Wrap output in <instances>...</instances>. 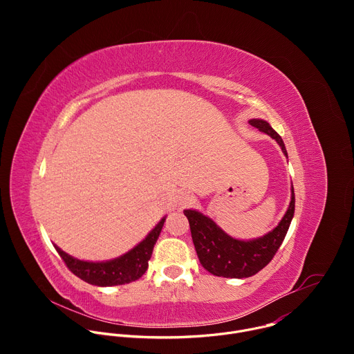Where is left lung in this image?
Wrapping results in <instances>:
<instances>
[{
  "label": "left lung",
  "instance_id": "left-lung-1",
  "mask_svg": "<svg viewBox=\"0 0 354 354\" xmlns=\"http://www.w3.org/2000/svg\"><path fill=\"white\" fill-rule=\"evenodd\" d=\"M249 124L274 138L287 157L281 137L268 122L252 119ZM294 189H291L290 206L280 224L268 235L254 241H238L228 236L214 221L198 212L185 210L183 213L189 220L192 239L201 266L218 277L243 279L257 274L273 259L288 231L294 216Z\"/></svg>",
  "mask_w": 354,
  "mask_h": 354
}]
</instances>
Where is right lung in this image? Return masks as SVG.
<instances>
[{
	"label": "right lung",
	"mask_w": 354,
	"mask_h": 354,
	"mask_svg": "<svg viewBox=\"0 0 354 354\" xmlns=\"http://www.w3.org/2000/svg\"><path fill=\"white\" fill-rule=\"evenodd\" d=\"M164 223L165 218H162L156 225V228L147 235V238L142 242H140L134 249L127 252L126 255L109 262L92 263L78 261L67 255L59 246L55 245V248L59 252V255L66 263V266L70 269V272L74 273L81 280L86 281L88 284L99 287L127 284L136 281L145 273L148 268V261L151 258V254H153L154 245L160 236Z\"/></svg>",
	"instance_id": "1"
}]
</instances>
